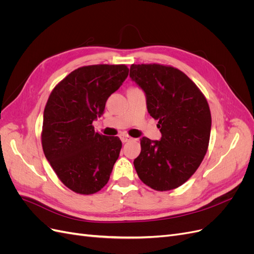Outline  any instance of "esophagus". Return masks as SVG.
<instances>
[{
  "label": "esophagus",
  "instance_id": "obj_1",
  "mask_svg": "<svg viewBox=\"0 0 254 254\" xmlns=\"http://www.w3.org/2000/svg\"><path fill=\"white\" fill-rule=\"evenodd\" d=\"M120 139H121V141H122L123 143H126V142L131 141L132 137H130L129 135H127V134H125V133H122V134L120 135Z\"/></svg>",
  "mask_w": 254,
  "mask_h": 254
}]
</instances>
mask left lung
Listing matches in <instances>:
<instances>
[{
    "instance_id": "1",
    "label": "left lung",
    "mask_w": 254,
    "mask_h": 254,
    "mask_svg": "<svg viewBox=\"0 0 254 254\" xmlns=\"http://www.w3.org/2000/svg\"><path fill=\"white\" fill-rule=\"evenodd\" d=\"M130 78L145 93L148 113L158 120L160 141L143 136L133 164L139 178L156 190L187 182L202 162L211 133V112L204 95L173 66L131 64Z\"/></svg>"
}]
</instances>
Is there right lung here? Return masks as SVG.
<instances>
[{
	"instance_id": "obj_1",
	"label": "right lung",
	"mask_w": 254,
	"mask_h": 254,
	"mask_svg": "<svg viewBox=\"0 0 254 254\" xmlns=\"http://www.w3.org/2000/svg\"><path fill=\"white\" fill-rule=\"evenodd\" d=\"M125 64L78 67L54 88L43 113L42 148L66 188L94 194L109 181L120 156L118 136L95 132L92 123L128 76Z\"/></svg>"
}]
</instances>
